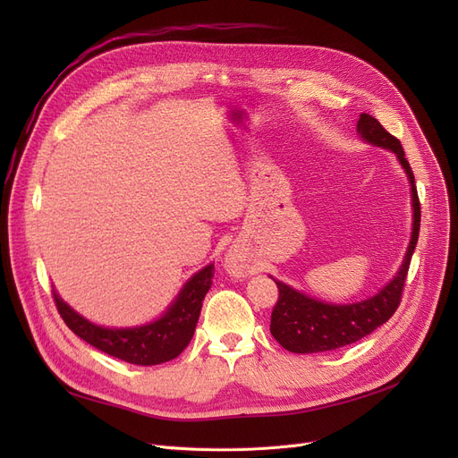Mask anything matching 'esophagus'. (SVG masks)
<instances>
[{
	"mask_svg": "<svg viewBox=\"0 0 458 458\" xmlns=\"http://www.w3.org/2000/svg\"><path fill=\"white\" fill-rule=\"evenodd\" d=\"M225 267L230 275L233 276H247L252 269L250 259H247V256L243 252H239L235 249H232L226 258H225Z\"/></svg>",
	"mask_w": 458,
	"mask_h": 458,
	"instance_id": "esophagus-1",
	"label": "esophagus"
}]
</instances>
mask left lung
I'll list each match as a JSON object with an SVG mask.
<instances>
[{
  "mask_svg": "<svg viewBox=\"0 0 458 458\" xmlns=\"http://www.w3.org/2000/svg\"><path fill=\"white\" fill-rule=\"evenodd\" d=\"M358 133L368 142L377 147L392 150L401 161L406 171L408 180L412 185V206H414V223H412V239L408 245L403 266L386 287L362 302L354 304H325L321 301L310 299L293 287L275 280L278 287V301L271 314V334L273 338L287 351L306 354V352H325L345 347L362 340L364 335L371 334L375 328L386 323L401 304L404 280L411 267V259L418 243L421 208L418 199V189L414 182V173L404 157L401 140L390 131L382 128L378 120L368 113L360 114Z\"/></svg>",
  "mask_w": 458,
  "mask_h": 458,
  "instance_id": "1",
  "label": "left lung"
}]
</instances>
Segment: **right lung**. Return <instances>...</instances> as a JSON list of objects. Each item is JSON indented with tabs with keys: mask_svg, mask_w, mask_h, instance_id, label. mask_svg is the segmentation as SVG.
<instances>
[{
	"mask_svg": "<svg viewBox=\"0 0 458 458\" xmlns=\"http://www.w3.org/2000/svg\"><path fill=\"white\" fill-rule=\"evenodd\" d=\"M215 267L208 266L192 276L176 302L156 323L135 328H102L78 316L54 292V301L66 327L89 345L137 366H156L176 358L191 342L200 316L202 301L211 287Z\"/></svg>",
	"mask_w": 458,
	"mask_h": 458,
	"instance_id": "obj_1",
	"label": "right lung"
}]
</instances>
